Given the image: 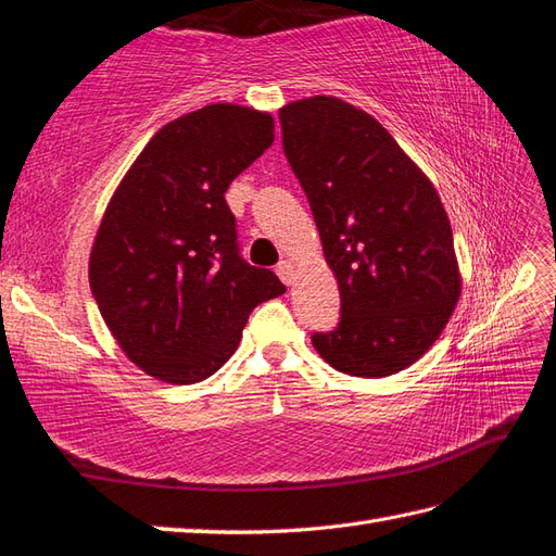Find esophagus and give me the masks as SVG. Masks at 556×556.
Here are the masks:
<instances>
[{
    "instance_id": "esophagus-1",
    "label": "esophagus",
    "mask_w": 556,
    "mask_h": 556,
    "mask_svg": "<svg viewBox=\"0 0 556 556\" xmlns=\"http://www.w3.org/2000/svg\"><path fill=\"white\" fill-rule=\"evenodd\" d=\"M276 274L282 282H286V286H292V282H294V266L290 262H280L276 266Z\"/></svg>"
}]
</instances>
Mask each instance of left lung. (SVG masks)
<instances>
[{"instance_id":"left-lung-1","label":"left lung","mask_w":556,"mask_h":556,"mask_svg":"<svg viewBox=\"0 0 556 556\" xmlns=\"http://www.w3.org/2000/svg\"><path fill=\"white\" fill-rule=\"evenodd\" d=\"M278 118L340 288L338 326L314 332V348L350 376L404 371L462 292L440 197L374 116L338 97L292 102Z\"/></svg>"}]
</instances>
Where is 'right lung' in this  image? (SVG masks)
Instances as JSON below:
<instances>
[{"label":"right lung","instance_id":"right-lung-1","mask_svg":"<svg viewBox=\"0 0 556 556\" xmlns=\"http://www.w3.org/2000/svg\"><path fill=\"white\" fill-rule=\"evenodd\" d=\"M274 142V118L208 104L166 123L111 197L90 290L111 336L150 376L190 386L238 350L256 304L286 286L247 264L228 185Z\"/></svg>","mask_w":556,"mask_h":556}]
</instances>
